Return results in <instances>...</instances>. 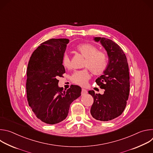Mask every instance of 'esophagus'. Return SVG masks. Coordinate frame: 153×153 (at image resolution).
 I'll return each instance as SVG.
<instances>
[{"label": "esophagus", "mask_w": 153, "mask_h": 153, "mask_svg": "<svg viewBox=\"0 0 153 153\" xmlns=\"http://www.w3.org/2000/svg\"><path fill=\"white\" fill-rule=\"evenodd\" d=\"M81 94H82V95H85V94H87V91H86L85 89H84V88H82V92H81Z\"/></svg>", "instance_id": "esophagus-1"}]
</instances>
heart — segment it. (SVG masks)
I'll use <instances>...</instances> for the list:
<instances>
[{
  "mask_svg": "<svg viewBox=\"0 0 153 153\" xmlns=\"http://www.w3.org/2000/svg\"><path fill=\"white\" fill-rule=\"evenodd\" d=\"M76 50L85 58L83 64L85 67L88 68L91 72L97 76L103 74L106 71L108 65V58L105 53L99 51L97 48L88 43H83L79 45ZM62 64L65 68H71L69 57L65 54L62 59ZM90 78L88 68L74 71L71 77V81L80 86H85Z\"/></svg>",
  "mask_w": 153,
  "mask_h": 153,
  "instance_id": "obj_1",
  "label": "heart"
}]
</instances>
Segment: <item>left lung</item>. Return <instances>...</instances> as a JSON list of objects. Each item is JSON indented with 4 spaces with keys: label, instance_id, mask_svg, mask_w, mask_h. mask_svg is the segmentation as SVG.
Listing matches in <instances>:
<instances>
[{
    "label": "left lung",
    "instance_id": "8db88e82",
    "mask_svg": "<svg viewBox=\"0 0 153 153\" xmlns=\"http://www.w3.org/2000/svg\"><path fill=\"white\" fill-rule=\"evenodd\" d=\"M106 50L109 60L108 67L96 80L104 94L88 93L94 98L91 107L93 118L100 121L111 120L122 114L126 105L129 93V74L127 59L122 48L113 40L105 37H94Z\"/></svg>",
    "mask_w": 153,
    "mask_h": 153
}]
</instances>
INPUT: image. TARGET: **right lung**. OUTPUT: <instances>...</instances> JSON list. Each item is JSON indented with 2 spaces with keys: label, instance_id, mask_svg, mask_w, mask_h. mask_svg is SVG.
Instances as JSON below:
<instances>
[{
  "label": "right lung",
  "instance_id": "obj_1",
  "mask_svg": "<svg viewBox=\"0 0 153 153\" xmlns=\"http://www.w3.org/2000/svg\"><path fill=\"white\" fill-rule=\"evenodd\" d=\"M69 42L67 39H51L33 53L27 71L26 90L29 106L35 116L47 124L66 119L71 103L81 95L79 86L67 91L58 86L59 77L65 73L62 59Z\"/></svg>",
  "mask_w": 153,
  "mask_h": 153
}]
</instances>
